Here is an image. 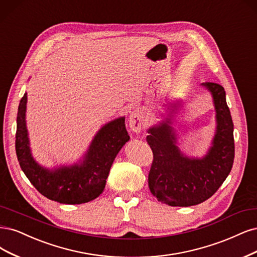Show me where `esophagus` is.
Segmentation results:
<instances>
[{
  "mask_svg": "<svg viewBox=\"0 0 257 257\" xmlns=\"http://www.w3.org/2000/svg\"><path fill=\"white\" fill-rule=\"evenodd\" d=\"M145 124H146V120H145V116H144L143 110L139 109V108H136V109L133 110L130 114V118H128L130 127L134 132L138 133V132L143 130Z\"/></svg>",
  "mask_w": 257,
  "mask_h": 257,
  "instance_id": "obj_1",
  "label": "esophagus"
}]
</instances>
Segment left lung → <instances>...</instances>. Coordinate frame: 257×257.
<instances>
[{
  "instance_id": "obj_1",
  "label": "left lung",
  "mask_w": 257,
  "mask_h": 257,
  "mask_svg": "<svg viewBox=\"0 0 257 257\" xmlns=\"http://www.w3.org/2000/svg\"><path fill=\"white\" fill-rule=\"evenodd\" d=\"M202 85L213 94L217 112L213 147L204 158H188L180 152L169 120L150 128L147 137L153 152L148 176L150 191L157 201L171 206H191L206 201L223 184L233 167L234 124L224 88L213 82Z\"/></svg>"
}]
</instances>
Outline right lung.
Instances as JSON below:
<instances>
[{"label": "right lung", "instance_id": "obj_1", "mask_svg": "<svg viewBox=\"0 0 257 257\" xmlns=\"http://www.w3.org/2000/svg\"><path fill=\"white\" fill-rule=\"evenodd\" d=\"M26 101L24 93L18 108L16 133V153L26 178L42 196L63 204H82L99 197L113 159L130 139L124 118L113 120L99 131L81 165L50 171L32 157L25 126Z\"/></svg>", "mask_w": 257, "mask_h": 257}]
</instances>
